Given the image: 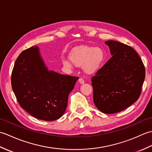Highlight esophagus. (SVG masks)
Wrapping results in <instances>:
<instances>
[{
	"label": "esophagus",
	"instance_id": "obj_1",
	"mask_svg": "<svg viewBox=\"0 0 152 152\" xmlns=\"http://www.w3.org/2000/svg\"><path fill=\"white\" fill-rule=\"evenodd\" d=\"M78 82H79V83H81V84H83V83H84L85 80H83V78H80L78 79Z\"/></svg>",
	"mask_w": 152,
	"mask_h": 152
}]
</instances>
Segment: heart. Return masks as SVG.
<instances>
[{"label":"heart","mask_w":152,"mask_h":152,"mask_svg":"<svg viewBox=\"0 0 152 152\" xmlns=\"http://www.w3.org/2000/svg\"><path fill=\"white\" fill-rule=\"evenodd\" d=\"M69 58L63 57L61 62L67 68L72 67V63L77 66H83L84 72L88 74L96 73L104 63L105 55L99 48L82 46L71 51Z\"/></svg>","instance_id":"b5f03b06"}]
</instances>
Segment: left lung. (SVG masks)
Masks as SVG:
<instances>
[{"instance_id": "1", "label": "left lung", "mask_w": 152, "mask_h": 152, "mask_svg": "<svg viewBox=\"0 0 152 152\" xmlns=\"http://www.w3.org/2000/svg\"><path fill=\"white\" fill-rule=\"evenodd\" d=\"M112 57L91 78L93 102L100 111L114 114L136 102L145 78V67L133 48L118 41L105 42Z\"/></svg>"}]
</instances>
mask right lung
I'll return each instance as SVG.
<instances>
[{
    "instance_id": "add662e5",
    "label": "right lung",
    "mask_w": 152,
    "mask_h": 152,
    "mask_svg": "<svg viewBox=\"0 0 152 152\" xmlns=\"http://www.w3.org/2000/svg\"><path fill=\"white\" fill-rule=\"evenodd\" d=\"M78 78L48 70L38 48L33 46L16 59L11 83L22 108L37 119L53 121L65 112L69 95Z\"/></svg>"
}]
</instances>
